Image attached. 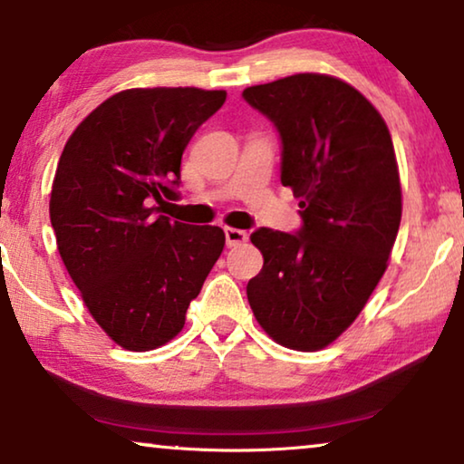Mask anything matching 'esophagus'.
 Returning <instances> with one entry per match:
<instances>
[{
	"label": "esophagus",
	"instance_id": "esophagus-1",
	"mask_svg": "<svg viewBox=\"0 0 464 464\" xmlns=\"http://www.w3.org/2000/svg\"><path fill=\"white\" fill-rule=\"evenodd\" d=\"M225 239H227V246L235 247V246L246 244L247 233L241 231V229H233V227H227V229H225Z\"/></svg>",
	"mask_w": 464,
	"mask_h": 464
}]
</instances>
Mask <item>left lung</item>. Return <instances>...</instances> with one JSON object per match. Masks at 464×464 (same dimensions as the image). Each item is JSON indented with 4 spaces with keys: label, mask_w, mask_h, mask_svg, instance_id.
Instances as JSON below:
<instances>
[{
    "label": "left lung",
    "mask_w": 464,
    "mask_h": 464,
    "mask_svg": "<svg viewBox=\"0 0 464 464\" xmlns=\"http://www.w3.org/2000/svg\"><path fill=\"white\" fill-rule=\"evenodd\" d=\"M283 141L281 183L300 198L304 227L250 235L265 265L247 302L268 337L289 350L334 343L382 279L402 218L390 129L337 77L298 72L244 89Z\"/></svg>",
    "instance_id": "8db88e82"
}]
</instances>
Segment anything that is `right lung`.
<instances>
[{
	"label": "right lung",
	"instance_id": "obj_1",
	"mask_svg": "<svg viewBox=\"0 0 464 464\" xmlns=\"http://www.w3.org/2000/svg\"><path fill=\"white\" fill-rule=\"evenodd\" d=\"M225 100L223 89H124L62 151L50 198L55 244L89 314L124 350H156L181 334L223 252L220 227L156 212L177 199L183 151Z\"/></svg>",
	"mask_w": 464,
	"mask_h": 464
}]
</instances>
